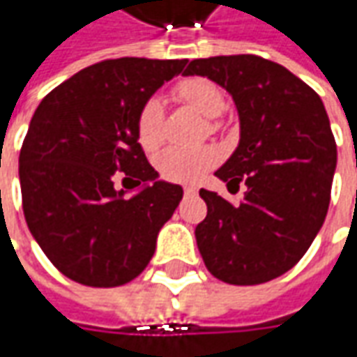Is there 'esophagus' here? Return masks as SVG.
<instances>
[{
  "mask_svg": "<svg viewBox=\"0 0 357 357\" xmlns=\"http://www.w3.org/2000/svg\"><path fill=\"white\" fill-rule=\"evenodd\" d=\"M183 190H185L186 197H192V195H197V188H195V186H185Z\"/></svg>",
  "mask_w": 357,
  "mask_h": 357,
  "instance_id": "34e87169",
  "label": "esophagus"
}]
</instances>
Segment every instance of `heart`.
Segmentation results:
<instances>
[{"label":"heart","mask_w":357,"mask_h":357,"mask_svg":"<svg viewBox=\"0 0 357 357\" xmlns=\"http://www.w3.org/2000/svg\"><path fill=\"white\" fill-rule=\"evenodd\" d=\"M172 97L197 109L204 117H216L225 109L220 87L206 77H186L172 87ZM211 129H218V121H211ZM137 139L144 151H155L162 141V105L158 99H146L137 115ZM218 151L213 146L181 149L171 146L155 158L158 174L171 183H197L216 167Z\"/></svg>","instance_id":"obj_1"}]
</instances>
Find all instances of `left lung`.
Wrapping results in <instances>:
<instances>
[{
	"label": "left lung",
	"mask_w": 357,
	"mask_h": 357,
	"mask_svg": "<svg viewBox=\"0 0 357 357\" xmlns=\"http://www.w3.org/2000/svg\"><path fill=\"white\" fill-rule=\"evenodd\" d=\"M185 75L222 85L240 115L238 149L216 176L246 192L232 204L200 188L206 216L195 234L202 260L227 284L274 280L306 254L330 206L337 153L322 99L258 55L195 59Z\"/></svg>",
	"instance_id": "8db88e82"
}]
</instances>
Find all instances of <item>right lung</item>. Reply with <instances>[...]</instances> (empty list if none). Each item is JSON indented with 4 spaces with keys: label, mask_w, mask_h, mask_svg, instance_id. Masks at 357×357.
<instances>
[{
    "label": "right lung",
    "mask_w": 357,
    "mask_h": 357,
    "mask_svg": "<svg viewBox=\"0 0 357 357\" xmlns=\"http://www.w3.org/2000/svg\"><path fill=\"white\" fill-rule=\"evenodd\" d=\"M186 63L105 59L63 81L35 109L20 153L23 214L67 278L93 288L123 286L153 258L183 188L155 181L125 199L114 178L123 176V185L157 178L137 139V115Z\"/></svg>",
    "instance_id": "1"
}]
</instances>
